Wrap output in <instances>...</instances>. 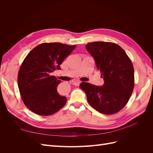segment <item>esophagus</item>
I'll use <instances>...</instances> for the list:
<instances>
[{"label":"esophagus","mask_w":153,"mask_h":153,"mask_svg":"<svg viewBox=\"0 0 153 153\" xmlns=\"http://www.w3.org/2000/svg\"><path fill=\"white\" fill-rule=\"evenodd\" d=\"M80 83H81V82H80V81H78V80L72 82V84H73V85H76V86H78V85H79L80 84Z\"/></svg>","instance_id":"34e87169"}]
</instances>
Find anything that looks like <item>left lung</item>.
<instances>
[{"label":"left lung","mask_w":153,"mask_h":153,"mask_svg":"<svg viewBox=\"0 0 153 153\" xmlns=\"http://www.w3.org/2000/svg\"><path fill=\"white\" fill-rule=\"evenodd\" d=\"M85 48L94 59L105 82L103 86L82 82L80 89L96 110L106 115L117 113L127 104L135 85L131 61L124 50L114 43H88Z\"/></svg>","instance_id":"left-lung-1"}]
</instances>
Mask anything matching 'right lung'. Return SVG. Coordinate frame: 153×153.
Returning <instances> with one entry per match:
<instances>
[{"label": "right lung", "instance_id": "right-lung-1", "mask_svg": "<svg viewBox=\"0 0 153 153\" xmlns=\"http://www.w3.org/2000/svg\"><path fill=\"white\" fill-rule=\"evenodd\" d=\"M76 45L61 43H41L27 55L20 68L18 85L25 105L40 115H50L65 105L67 99L57 91L61 82L50 73L60 65Z\"/></svg>", "mask_w": 153, "mask_h": 153}]
</instances>
